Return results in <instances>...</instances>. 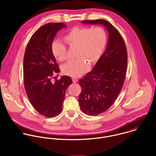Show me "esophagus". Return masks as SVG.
<instances>
[{"instance_id": "obj_1", "label": "esophagus", "mask_w": 156, "mask_h": 156, "mask_svg": "<svg viewBox=\"0 0 156 156\" xmlns=\"http://www.w3.org/2000/svg\"><path fill=\"white\" fill-rule=\"evenodd\" d=\"M72 80H73V83H76L77 82V79H76L75 77H73L72 78Z\"/></svg>"}]
</instances>
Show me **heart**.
I'll return each mask as SVG.
<instances>
[{"label":"heart","instance_id":"heart-1","mask_svg":"<svg viewBox=\"0 0 156 156\" xmlns=\"http://www.w3.org/2000/svg\"><path fill=\"white\" fill-rule=\"evenodd\" d=\"M64 41L71 47H77V59L68 62L62 67V71L68 76L77 77L89 69V64L96 62L101 56L107 43V34L101 27L93 28L74 27L65 35ZM52 53L59 61L67 59L66 46L59 41L51 45Z\"/></svg>","mask_w":156,"mask_h":156}]
</instances>
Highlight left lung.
Here are the masks:
<instances>
[{
	"label": "left lung",
	"mask_w": 156,
	"mask_h": 156,
	"mask_svg": "<svg viewBox=\"0 0 156 156\" xmlns=\"http://www.w3.org/2000/svg\"><path fill=\"white\" fill-rule=\"evenodd\" d=\"M82 23L103 25L109 34L105 51L92 71L79 81L82 88L79 97L80 109L96 116L106 111L121 90L127 68V49L122 37L111 23L103 19Z\"/></svg>",
	"instance_id": "8db88e82"
}]
</instances>
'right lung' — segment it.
I'll return each mask as SVG.
<instances>
[{"mask_svg": "<svg viewBox=\"0 0 156 156\" xmlns=\"http://www.w3.org/2000/svg\"><path fill=\"white\" fill-rule=\"evenodd\" d=\"M65 27L62 23L43 25L32 35L24 53L23 78L27 95L35 110L46 117L61 113L66 89L72 83L68 76L55 82L51 80L53 73L60 71L51 45L57 32Z\"/></svg>", "mask_w": 156, "mask_h": 156, "instance_id": "add662e5", "label": "right lung"}]
</instances>
